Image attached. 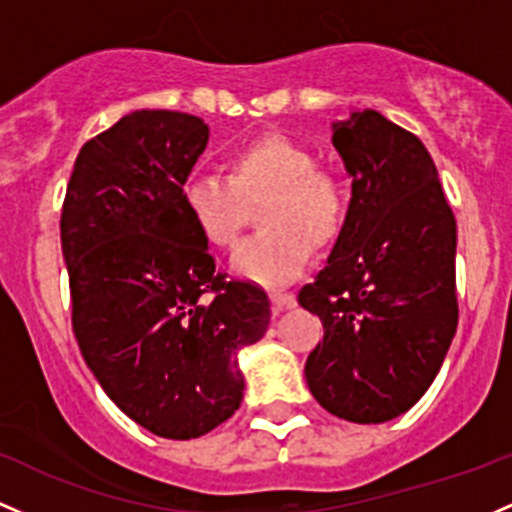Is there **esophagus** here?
Instances as JSON below:
<instances>
[{"mask_svg":"<svg viewBox=\"0 0 512 512\" xmlns=\"http://www.w3.org/2000/svg\"><path fill=\"white\" fill-rule=\"evenodd\" d=\"M269 299H272V313H274V316H279L284 308H291L296 303L294 296L286 294V291H272V294H269Z\"/></svg>","mask_w":512,"mask_h":512,"instance_id":"esophagus-1","label":"esophagus"}]
</instances>
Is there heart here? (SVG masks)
<instances>
[{"mask_svg":"<svg viewBox=\"0 0 512 512\" xmlns=\"http://www.w3.org/2000/svg\"><path fill=\"white\" fill-rule=\"evenodd\" d=\"M265 233L235 250L230 269L243 282L277 289L301 277L314 245L338 238L347 218L345 182L316 165L306 145L284 136L250 140L228 157V179L194 174L184 179L179 201L196 233L211 247L238 243L245 204L265 199Z\"/></svg>","mask_w":512,"mask_h":512,"instance_id":"obj_1","label":"heart"}]
</instances>
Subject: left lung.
<instances>
[{
    "label": "left lung",
    "instance_id": "left-lung-1",
    "mask_svg": "<svg viewBox=\"0 0 512 512\" xmlns=\"http://www.w3.org/2000/svg\"><path fill=\"white\" fill-rule=\"evenodd\" d=\"M347 218L299 303L323 320L306 384L328 413L386 423L420 401L457 333V221L425 145L374 109L333 121Z\"/></svg>",
    "mask_w": 512,
    "mask_h": 512
}]
</instances>
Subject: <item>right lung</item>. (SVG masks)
Segmentation results:
<instances>
[{
  "instance_id": "obj_1",
  "label": "right lung",
  "mask_w": 512,
  "mask_h": 512,
  "mask_svg": "<svg viewBox=\"0 0 512 512\" xmlns=\"http://www.w3.org/2000/svg\"><path fill=\"white\" fill-rule=\"evenodd\" d=\"M206 143L199 116H123L82 145L60 218L84 362L128 418L167 440L238 411V352L269 325L265 291L216 272L179 201Z\"/></svg>"
}]
</instances>
